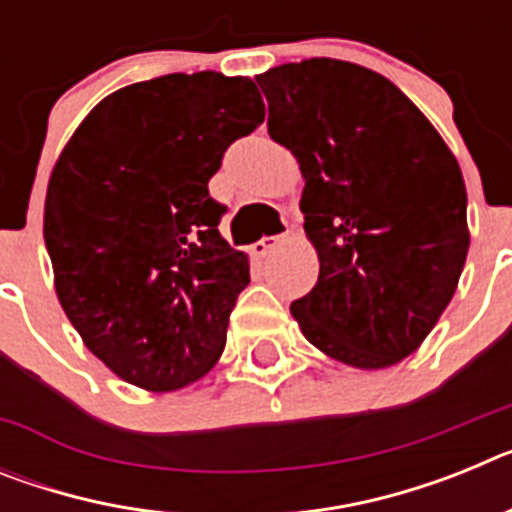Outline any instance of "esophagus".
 <instances>
[{
  "instance_id": "obj_1",
  "label": "esophagus",
  "mask_w": 512,
  "mask_h": 512,
  "mask_svg": "<svg viewBox=\"0 0 512 512\" xmlns=\"http://www.w3.org/2000/svg\"><path fill=\"white\" fill-rule=\"evenodd\" d=\"M282 243H284V235H264L261 241L253 243L251 253H253V256H259V259H266V256L277 251Z\"/></svg>"
}]
</instances>
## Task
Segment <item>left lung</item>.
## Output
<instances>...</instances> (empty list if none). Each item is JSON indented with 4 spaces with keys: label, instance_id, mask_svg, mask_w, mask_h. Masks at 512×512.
<instances>
[{
    "label": "left lung",
    "instance_id": "1",
    "mask_svg": "<svg viewBox=\"0 0 512 512\" xmlns=\"http://www.w3.org/2000/svg\"><path fill=\"white\" fill-rule=\"evenodd\" d=\"M269 135L305 176L300 210L320 259L289 305L323 354L359 369L410 356L467 261V187L454 153L390 79L336 58L259 79Z\"/></svg>",
    "mask_w": 512,
    "mask_h": 512
}]
</instances>
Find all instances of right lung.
Listing matches in <instances>:
<instances>
[{
    "label": "right lung",
    "mask_w": 512,
    "mask_h": 512,
    "mask_svg": "<svg viewBox=\"0 0 512 512\" xmlns=\"http://www.w3.org/2000/svg\"><path fill=\"white\" fill-rule=\"evenodd\" d=\"M261 122L251 79L166 74L102 99L53 166L43 235L56 295L89 351L135 387L179 390L223 354L251 277L207 182Z\"/></svg>",
    "instance_id": "right-lung-1"
}]
</instances>
